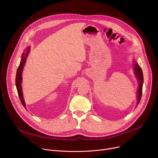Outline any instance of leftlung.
Segmentation results:
<instances>
[{"mask_svg":"<svg viewBox=\"0 0 158 158\" xmlns=\"http://www.w3.org/2000/svg\"><path fill=\"white\" fill-rule=\"evenodd\" d=\"M135 71L136 76H137L138 81H139V88L138 91V105L139 103V101L141 100V98H142V88H143V72L141 69L140 66H139L137 63L135 62Z\"/></svg>","mask_w":158,"mask_h":158,"instance_id":"obj_1","label":"left lung"}]
</instances>
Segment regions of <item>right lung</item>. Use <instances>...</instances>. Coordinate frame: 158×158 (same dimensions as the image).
Returning <instances> with one entry per match:
<instances>
[{
	"instance_id": "1",
	"label": "right lung",
	"mask_w": 158,
	"mask_h": 158,
	"mask_svg": "<svg viewBox=\"0 0 158 158\" xmlns=\"http://www.w3.org/2000/svg\"><path fill=\"white\" fill-rule=\"evenodd\" d=\"M26 53H23L22 56V60L20 61V63L18 69L16 70V79H15V84L16 86V89H17V92L19 94V97L20 98V100L23 105V106L26 109V104H25V102L23 101V94L22 92V85H21V82H22V70L23 68V66L25 64V62H26L27 56L29 52V47L26 48Z\"/></svg>"
}]
</instances>
